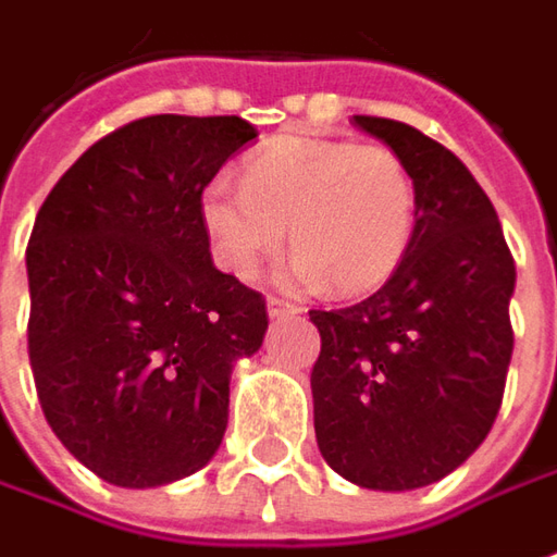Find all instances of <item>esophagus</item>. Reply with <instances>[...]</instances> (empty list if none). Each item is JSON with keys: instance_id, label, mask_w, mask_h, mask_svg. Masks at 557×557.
<instances>
[{"instance_id": "obj_1", "label": "esophagus", "mask_w": 557, "mask_h": 557, "mask_svg": "<svg viewBox=\"0 0 557 557\" xmlns=\"http://www.w3.org/2000/svg\"><path fill=\"white\" fill-rule=\"evenodd\" d=\"M265 305H268V317L271 319H283V317H295V313H301L298 307L289 305V301H283V298H274V295L268 298Z\"/></svg>"}]
</instances>
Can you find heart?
Listing matches in <instances>:
<instances>
[{"mask_svg": "<svg viewBox=\"0 0 557 557\" xmlns=\"http://www.w3.org/2000/svg\"><path fill=\"white\" fill-rule=\"evenodd\" d=\"M201 223L216 262L252 277L283 247L295 256L283 280L344 295L380 289L404 262L416 228V184L386 144L286 135L240 169V186L213 181L201 196Z\"/></svg>", "mask_w": 557, "mask_h": 557, "instance_id": "obj_1", "label": "heart"}]
</instances>
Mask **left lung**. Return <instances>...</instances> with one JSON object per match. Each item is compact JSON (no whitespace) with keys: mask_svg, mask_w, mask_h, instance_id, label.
<instances>
[{"mask_svg":"<svg viewBox=\"0 0 557 557\" xmlns=\"http://www.w3.org/2000/svg\"><path fill=\"white\" fill-rule=\"evenodd\" d=\"M413 174L416 228L400 268L361 305L310 310V373L329 468L410 492L465 465L495 425L512 359L516 262L495 205L443 144L407 123L352 116Z\"/></svg>","mask_w":557,"mask_h":557,"instance_id":"left-lung-1","label":"left lung"}]
</instances>
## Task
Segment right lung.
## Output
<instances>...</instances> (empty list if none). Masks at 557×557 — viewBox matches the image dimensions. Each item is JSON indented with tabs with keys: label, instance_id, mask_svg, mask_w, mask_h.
I'll return each instance as SVG.
<instances>
[{
	"label": "right lung",
	"instance_id": "add662e5",
	"mask_svg": "<svg viewBox=\"0 0 557 557\" xmlns=\"http://www.w3.org/2000/svg\"><path fill=\"white\" fill-rule=\"evenodd\" d=\"M259 132L157 114L96 141L50 189L26 247L29 364L48 425L120 488L211 461L228 380L259 352V292L213 265L201 193Z\"/></svg>",
	"mask_w": 557,
	"mask_h": 557
}]
</instances>
